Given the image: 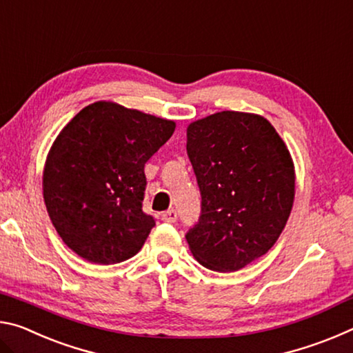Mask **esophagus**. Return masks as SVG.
I'll list each match as a JSON object with an SVG mask.
<instances>
[{"mask_svg":"<svg viewBox=\"0 0 353 353\" xmlns=\"http://www.w3.org/2000/svg\"><path fill=\"white\" fill-rule=\"evenodd\" d=\"M176 219H177L176 210H168L162 213V221H165V223H176Z\"/></svg>","mask_w":353,"mask_h":353,"instance_id":"esophagus-1","label":"esophagus"}]
</instances>
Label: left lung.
I'll use <instances>...</instances> for the list:
<instances>
[{
    "label": "left lung",
    "instance_id": "1",
    "mask_svg": "<svg viewBox=\"0 0 353 353\" xmlns=\"http://www.w3.org/2000/svg\"><path fill=\"white\" fill-rule=\"evenodd\" d=\"M187 152L202 196L187 234L207 270L232 272L265 255L285 229L296 193L294 162L265 117L224 110L187 128Z\"/></svg>",
    "mask_w": 353,
    "mask_h": 353
}]
</instances>
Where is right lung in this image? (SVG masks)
<instances>
[{
    "label": "right lung",
    "instance_id": "obj_1",
    "mask_svg": "<svg viewBox=\"0 0 353 353\" xmlns=\"http://www.w3.org/2000/svg\"><path fill=\"white\" fill-rule=\"evenodd\" d=\"M174 129L171 119L98 101L59 132L46 155L43 199L73 252L98 265L139 252L155 225L141 210L145 163Z\"/></svg>",
    "mask_w": 353,
    "mask_h": 353
}]
</instances>
